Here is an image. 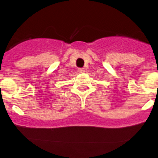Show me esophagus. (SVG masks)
<instances>
[{"label": "esophagus", "mask_w": 158, "mask_h": 158, "mask_svg": "<svg viewBox=\"0 0 158 158\" xmlns=\"http://www.w3.org/2000/svg\"><path fill=\"white\" fill-rule=\"evenodd\" d=\"M78 71L79 72V73H84L85 72V69L82 68H78Z\"/></svg>", "instance_id": "34e87169"}]
</instances>
